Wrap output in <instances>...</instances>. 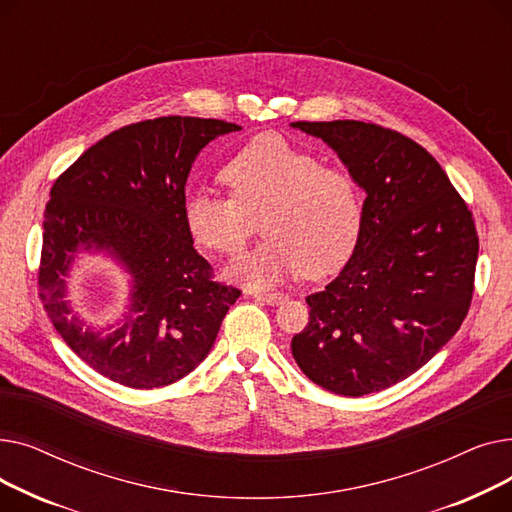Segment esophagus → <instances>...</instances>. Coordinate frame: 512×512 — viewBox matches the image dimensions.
Returning a JSON list of instances; mask_svg holds the SVG:
<instances>
[{
    "label": "esophagus",
    "instance_id": "1",
    "mask_svg": "<svg viewBox=\"0 0 512 512\" xmlns=\"http://www.w3.org/2000/svg\"><path fill=\"white\" fill-rule=\"evenodd\" d=\"M251 297L261 301V303H267V305H278V303H282L286 299L282 292H261V290L251 292Z\"/></svg>",
    "mask_w": 512,
    "mask_h": 512
}]
</instances>
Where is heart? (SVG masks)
Returning a JSON list of instances; mask_svg holds the SVG:
<instances>
[{
    "mask_svg": "<svg viewBox=\"0 0 512 512\" xmlns=\"http://www.w3.org/2000/svg\"><path fill=\"white\" fill-rule=\"evenodd\" d=\"M230 197L188 191L182 220L197 247L215 255L238 253L253 230L267 236L230 265V276L263 286L303 274L324 278L353 255L363 226V195L355 176L263 134L234 153L220 170Z\"/></svg>",
    "mask_w": 512,
    "mask_h": 512,
    "instance_id": "b5f03b06",
    "label": "heart"
}]
</instances>
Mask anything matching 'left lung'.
<instances>
[{"instance_id": "left-lung-1", "label": "left lung", "mask_w": 512, "mask_h": 512, "mask_svg": "<svg viewBox=\"0 0 512 512\" xmlns=\"http://www.w3.org/2000/svg\"><path fill=\"white\" fill-rule=\"evenodd\" d=\"M328 143L367 193L344 270L309 294L292 357L342 396L386 390L421 369L471 307L479 238L473 213L438 161L396 130L359 122H292Z\"/></svg>"}]
</instances>
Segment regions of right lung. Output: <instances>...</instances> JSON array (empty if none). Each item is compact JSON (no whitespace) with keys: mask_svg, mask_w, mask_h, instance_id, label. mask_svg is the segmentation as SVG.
<instances>
[{"mask_svg":"<svg viewBox=\"0 0 512 512\" xmlns=\"http://www.w3.org/2000/svg\"><path fill=\"white\" fill-rule=\"evenodd\" d=\"M240 126L164 116L107 134L53 182L43 220L39 297L53 328L107 380L151 390L178 382L211 351L240 290L213 280L188 236L182 201L199 151ZM112 256L131 278L123 321L93 331L65 301L80 254Z\"/></svg>","mask_w":512,"mask_h":512,"instance_id":"right-lung-1","label":"right lung"}]
</instances>
